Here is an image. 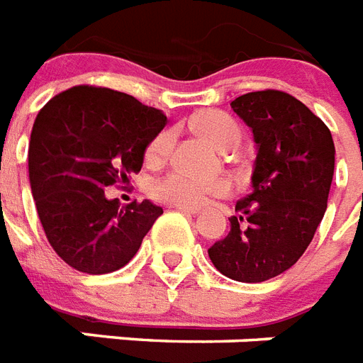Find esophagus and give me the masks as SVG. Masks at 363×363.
I'll return each instance as SVG.
<instances>
[{
  "instance_id": "34e87169",
  "label": "esophagus",
  "mask_w": 363,
  "mask_h": 363,
  "mask_svg": "<svg viewBox=\"0 0 363 363\" xmlns=\"http://www.w3.org/2000/svg\"><path fill=\"white\" fill-rule=\"evenodd\" d=\"M176 210H179L182 213H187V216H196L199 213V208H187V206H174Z\"/></svg>"
}]
</instances>
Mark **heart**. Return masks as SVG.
<instances>
[{
    "label": "heart",
    "mask_w": 363,
    "mask_h": 363,
    "mask_svg": "<svg viewBox=\"0 0 363 363\" xmlns=\"http://www.w3.org/2000/svg\"><path fill=\"white\" fill-rule=\"evenodd\" d=\"M189 125L199 135L216 144L221 150L234 147L242 138V129L238 121L221 110H200L191 116ZM174 135L172 131L157 133L146 147V159L150 163L159 164L167 161L172 152ZM232 191V184L228 179H213V182H200L185 176L182 172H172L161 178L152 185V196L159 202H167L172 206H187V208H199L208 202L210 196H225Z\"/></svg>",
    "instance_id": "obj_1"
}]
</instances>
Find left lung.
Wrapping results in <instances>:
<instances>
[{"label": "left lung", "instance_id": "obj_1", "mask_svg": "<svg viewBox=\"0 0 363 363\" xmlns=\"http://www.w3.org/2000/svg\"><path fill=\"white\" fill-rule=\"evenodd\" d=\"M230 106L257 144L253 191L238 200L240 216L208 255L230 279L262 283L294 266L311 243L328 206L335 147L324 121L285 91H251Z\"/></svg>", "mask_w": 363, "mask_h": 363}]
</instances>
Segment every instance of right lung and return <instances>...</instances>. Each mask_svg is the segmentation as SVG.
<instances>
[{
	"mask_svg": "<svg viewBox=\"0 0 363 363\" xmlns=\"http://www.w3.org/2000/svg\"><path fill=\"white\" fill-rule=\"evenodd\" d=\"M167 116L133 95L95 86L65 89L40 108L31 129L30 184L45 234L62 260L84 274L123 268L163 208L120 206L104 189L140 172Z\"/></svg>",
	"mask_w": 363,
	"mask_h": 363,
	"instance_id": "obj_1",
	"label": "right lung"
}]
</instances>
